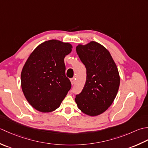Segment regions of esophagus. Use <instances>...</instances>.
<instances>
[{
    "mask_svg": "<svg viewBox=\"0 0 148 148\" xmlns=\"http://www.w3.org/2000/svg\"><path fill=\"white\" fill-rule=\"evenodd\" d=\"M75 78H72L70 79V81H71V85H73V84H75Z\"/></svg>",
    "mask_w": 148,
    "mask_h": 148,
    "instance_id": "34e87169",
    "label": "esophagus"
}]
</instances>
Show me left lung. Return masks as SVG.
Returning <instances> with one entry per match:
<instances>
[{"label": "left lung", "mask_w": 148, "mask_h": 148, "mask_svg": "<svg viewBox=\"0 0 148 148\" xmlns=\"http://www.w3.org/2000/svg\"><path fill=\"white\" fill-rule=\"evenodd\" d=\"M76 51L86 66L87 77L75 102L86 115H100L112 104L118 92L120 77L117 67L109 51L96 41L78 44Z\"/></svg>", "instance_id": "obj_1"}]
</instances>
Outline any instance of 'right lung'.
<instances>
[{
	"mask_svg": "<svg viewBox=\"0 0 148 148\" xmlns=\"http://www.w3.org/2000/svg\"><path fill=\"white\" fill-rule=\"evenodd\" d=\"M72 48L69 43L50 40L39 45L27 59L21 72V87L36 110L44 113L56 110L71 89L64 59Z\"/></svg>",
	"mask_w": 148,
	"mask_h": 148,
	"instance_id": "right-lung-1",
	"label": "right lung"
}]
</instances>
